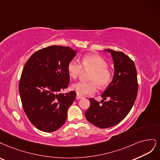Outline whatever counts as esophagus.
Instances as JSON below:
<instances>
[{
	"instance_id": "1",
	"label": "esophagus",
	"mask_w": 160,
	"mask_h": 160,
	"mask_svg": "<svg viewBox=\"0 0 160 160\" xmlns=\"http://www.w3.org/2000/svg\"><path fill=\"white\" fill-rule=\"evenodd\" d=\"M76 98V99L79 100V99H81V98H82V96H80V95H78V94H77Z\"/></svg>"
}]
</instances>
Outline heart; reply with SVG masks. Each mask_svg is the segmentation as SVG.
<instances>
[{"label": "heart", "mask_w": 160, "mask_h": 160, "mask_svg": "<svg viewBox=\"0 0 160 160\" xmlns=\"http://www.w3.org/2000/svg\"><path fill=\"white\" fill-rule=\"evenodd\" d=\"M84 70H92L89 82H79L72 84V89L77 94L86 96L96 92L97 85L101 89L109 86L112 79L111 70L108 67L107 62L101 56L96 54H88L82 59V65L76 60H72L67 66V70L70 78L76 79Z\"/></svg>", "instance_id": "heart-1"}]
</instances>
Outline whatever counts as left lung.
Wrapping results in <instances>:
<instances>
[{"label":"left lung","mask_w":160,"mask_h":160,"mask_svg":"<svg viewBox=\"0 0 160 160\" xmlns=\"http://www.w3.org/2000/svg\"><path fill=\"white\" fill-rule=\"evenodd\" d=\"M114 64L111 83L102 94L100 102L90 98V108L85 112L87 120L95 126L108 128L122 122L131 110L136 99L138 84L133 61L122 52L107 49Z\"/></svg>","instance_id":"left-lung-1"}]
</instances>
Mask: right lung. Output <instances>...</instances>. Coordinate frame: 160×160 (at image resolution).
<instances>
[{
	"mask_svg": "<svg viewBox=\"0 0 160 160\" xmlns=\"http://www.w3.org/2000/svg\"><path fill=\"white\" fill-rule=\"evenodd\" d=\"M76 54L68 46H50L34 52L26 62L18 90L24 111L38 130L52 132L64 125L76 93L67 88L69 62Z\"/></svg>",
	"mask_w": 160,
	"mask_h": 160,
	"instance_id": "add662e5",
	"label": "right lung"
}]
</instances>
